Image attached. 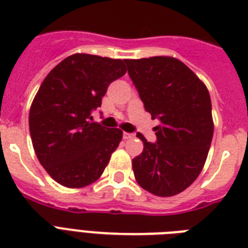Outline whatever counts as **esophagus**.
Returning <instances> with one entry per match:
<instances>
[{
  "label": "esophagus",
  "mask_w": 248,
  "mask_h": 248,
  "mask_svg": "<svg viewBox=\"0 0 248 248\" xmlns=\"http://www.w3.org/2000/svg\"><path fill=\"white\" fill-rule=\"evenodd\" d=\"M135 135L131 134V132H124V140H128V139H132Z\"/></svg>",
  "instance_id": "obj_1"
}]
</instances>
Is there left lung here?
<instances>
[{
  "label": "left lung",
  "instance_id": "obj_1",
  "mask_svg": "<svg viewBox=\"0 0 248 248\" xmlns=\"http://www.w3.org/2000/svg\"><path fill=\"white\" fill-rule=\"evenodd\" d=\"M145 110L158 118L156 142L141 134L144 150L132 159L138 183L156 196H173L196 180L210 148L214 124L206 86L183 62L156 56L124 60Z\"/></svg>",
  "mask_w": 248,
  "mask_h": 248
}]
</instances>
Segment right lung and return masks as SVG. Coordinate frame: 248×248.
I'll list each match as a JSON object with an SVG mask.
<instances>
[{"mask_svg": "<svg viewBox=\"0 0 248 248\" xmlns=\"http://www.w3.org/2000/svg\"><path fill=\"white\" fill-rule=\"evenodd\" d=\"M124 74L122 60L76 53L42 82L30 107V136L40 164L62 186L95 182L117 149L122 131L89 120L110 82Z\"/></svg>", "mask_w": 248, "mask_h": 248, "instance_id": "add662e5", "label": "right lung"}]
</instances>
